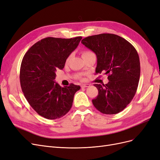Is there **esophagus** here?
<instances>
[{"label":"esophagus","instance_id":"esophagus-1","mask_svg":"<svg viewBox=\"0 0 160 160\" xmlns=\"http://www.w3.org/2000/svg\"><path fill=\"white\" fill-rule=\"evenodd\" d=\"M89 86H90L89 84H87V83H85V84H82V85H81V88H88V87H89Z\"/></svg>","mask_w":160,"mask_h":160}]
</instances>
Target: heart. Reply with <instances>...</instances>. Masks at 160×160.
<instances>
[{
	"label": "heart",
	"instance_id": "1",
	"mask_svg": "<svg viewBox=\"0 0 160 160\" xmlns=\"http://www.w3.org/2000/svg\"><path fill=\"white\" fill-rule=\"evenodd\" d=\"M91 53H93V52H92L90 51H83V52H82V57H85V56H87V55L91 54ZM71 57H72V55H71V54L69 55L68 57H67V58L66 59V62H68L70 61Z\"/></svg>",
	"mask_w": 160,
	"mask_h": 160
}]
</instances>
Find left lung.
I'll list each match as a JSON object with an SVG mask.
<instances>
[{
	"instance_id": "8db88e82",
	"label": "left lung",
	"mask_w": 160,
	"mask_h": 160,
	"mask_svg": "<svg viewBox=\"0 0 160 160\" xmlns=\"http://www.w3.org/2000/svg\"><path fill=\"white\" fill-rule=\"evenodd\" d=\"M97 56L96 73L105 71L107 84H94L98 95L92 100L95 108L103 114L123 111L136 93L140 77V62L135 47L117 35L102 33L81 41Z\"/></svg>"
}]
</instances>
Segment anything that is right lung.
<instances>
[{"label":"right lung","instance_id":"right-lung-1","mask_svg":"<svg viewBox=\"0 0 160 160\" xmlns=\"http://www.w3.org/2000/svg\"><path fill=\"white\" fill-rule=\"evenodd\" d=\"M81 38H42L23 57L20 69L21 89L32 108L43 118H61L72 107L74 95L80 86L71 83L62 88L54 80L57 69L64 68L67 57Z\"/></svg>","mask_w":160,"mask_h":160}]
</instances>
